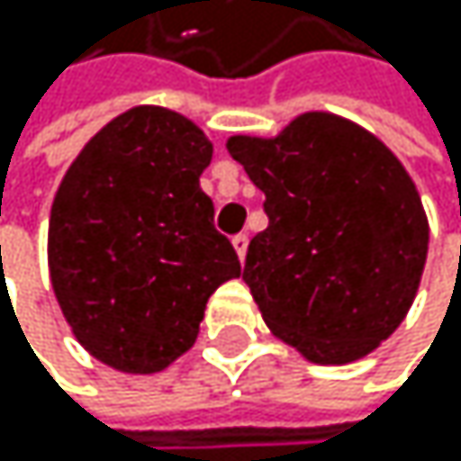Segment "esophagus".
I'll list each match as a JSON object with an SVG mask.
<instances>
[{"mask_svg": "<svg viewBox=\"0 0 461 461\" xmlns=\"http://www.w3.org/2000/svg\"><path fill=\"white\" fill-rule=\"evenodd\" d=\"M232 246H235V251H238V259L243 262V259H246V249H249V235H235V238H232Z\"/></svg>", "mask_w": 461, "mask_h": 461, "instance_id": "esophagus-1", "label": "esophagus"}]
</instances>
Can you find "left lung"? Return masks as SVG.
<instances>
[{
  "label": "left lung",
  "mask_w": 461,
  "mask_h": 461,
  "mask_svg": "<svg viewBox=\"0 0 461 461\" xmlns=\"http://www.w3.org/2000/svg\"><path fill=\"white\" fill-rule=\"evenodd\" d=\"M229 154L265 193L243 282L262 321L315 365H348L401 326L420 287L429 218L398 157L359 123L310 110Z\"/></svg>",
  "instance_id": "1"
}]
</instances>
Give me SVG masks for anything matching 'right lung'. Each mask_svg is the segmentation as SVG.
<instances>
[{"mask_svg": "<svg viewBox=\"0 0 461 461\" xmlns=\"http://www.w3.org/2000/svg\"><path fill=\"white\" fill-rule=\"evenodd\" d=\"M210 138L168 107L115 115L74 157L49 212V279L77 343L118 374L193 348L210 295L240 276L199 176Z\"/></svg>", "mask_w": 461, "mask_h": 461, "instance_id": "obj_1", "label": "right lung"}]
</instances>
